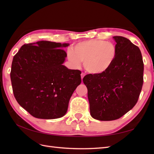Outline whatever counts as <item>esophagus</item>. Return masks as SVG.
Segmentation results:
<instances>
[{"label":"esophagus","mask_w":154,"mask_h":154,"mask_svg":"<svg viewBox=\"0 0 154 154\" xmlns=\"http://www.w3.org/2000/svg\"><path fill=\"white\" fill-rule=\"evenodd\" d=\"M84 76H85V74L83 73V72H82V74H81V78H82V80H83V77H84Z\"/></svg>","instance_id":"obj_1"}]
</instances>
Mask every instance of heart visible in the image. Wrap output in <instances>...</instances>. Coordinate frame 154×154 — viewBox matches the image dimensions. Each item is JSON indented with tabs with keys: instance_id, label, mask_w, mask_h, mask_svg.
Masks as SVG:
<instances>
[{
	"instance_id": "1",
	"label": "heart",
	"mask_w": 154,
	"mask_h": 154,
	"mask_svg": "<svg viewBox=\"0 0 154 154\" xmlns=\"http://www.w3.org/2000/svg\"><path fill=\"white\" fill-rule=\"evenodd\" d=\"M68 58L72 66L80 67L83 62L86 71L92 74L106 72L114 64L118 55L116 45L111 42L91 39L80 42L68 51Z\"/></svg>"
}]
</instances>
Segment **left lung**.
I'll list each match as a JSON object with an SVG mask.
<instances>
[{"label": "left lung", "instance_id": "left-lung-1", "mask_svg": "<svg viewBox=\"0 0 154 154\" xmlns=\"http://www.w3.org/2000/svg\"><path fill=\"white\" fill-rule=\"evenodd\" d=\"M118 55L114 64L101 74H87L83 82L88 91L90 112L100 121L116 120L131 110L143 84L141 51L128 39L116 36Z\"/></svg>", "mask_w": 154, "mask_h": 154}]
</instances>
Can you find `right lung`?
<instances>
[{
  "instance_id": "obj_1",
  "label": "right lung",
  "mask_w": 154,
  "mask_h": 154,
  "mask_svg": "<svg viewBox=\"0 0 154 154\" xmlns=\"http://www.w3.org/2000/svg\"><path fill=\"white\" fill-rule=\"evenodd\" d=\"M69 44L39 41L23 45L14 56L10 77L14 96L22 108L39 119L61 118L80 84L81 71L62 63Z\"/></svg>"
}]
</instances>
